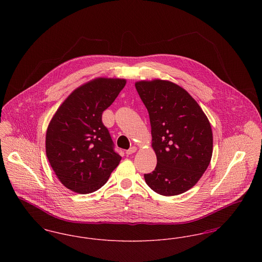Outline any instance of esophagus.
Instances as JSON below:
<instances>
[{"mask_svg": "<svg viewBox=\"0 0 262 262\" xmlns=\"http://www.w3.org/2000/svg\"><path fill=\"white\" fill-rule=\"evenodd\" d=\"M136 151H137V147H136V146H133V147H130L129 149L126 150L125 153H126L127 155H132V154H134Z\"/></svg>", "mask_w": 262, "mask_h": 262, "instance_id": "1", "label": "esophagus"}]
</instances>
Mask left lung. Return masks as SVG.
I'll return each instance as SVG.
<instances>
[{
	"mask_svg": "<svg viewBox=\"0 0 262 262\" xmlns=\"http://www.w3.org/2000/svg\"><path fill=\"white\" fill-rule=\"evenodd\" d=\"M137 93L149 114L152 147L157 165L144 174L155 192L171 196L186 192L211 160V125L198 102L171 81H138Z\"/></svg>",
	"mask_w": 262,
	"mask_h": 262,
	"instance_id": "8db88e82",
	"label": "left lung"
}]
</instances>
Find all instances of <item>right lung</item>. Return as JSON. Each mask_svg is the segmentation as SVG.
I'll return each mask as SVG.
<instances>
[{
    "label": "right lung",
    "mask_w": 262,
    "mask_h": 262,
    "mask_svg": "<svg viewBox=\"0 0 262 262\" xmlns=\"http://www.w3.org/2000/svg\"><path fill=\"white\" fill-rule=\"evenodd\" d=\"M125 85L120 78L91 80L72 92L52 118L46 155L69 189L82 194L96 191L121 161L102 114Z\"/></svg>",
    "instance_id": "add662e5"
}]
</instances>
